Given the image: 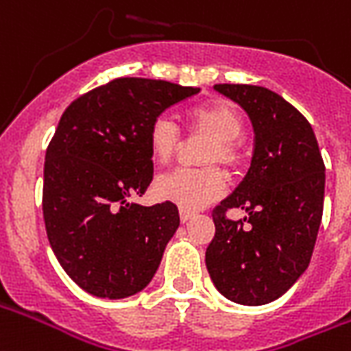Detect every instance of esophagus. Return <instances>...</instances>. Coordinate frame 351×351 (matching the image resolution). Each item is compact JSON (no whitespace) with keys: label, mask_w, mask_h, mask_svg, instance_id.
<instances>
[{"label":"esophagus","mask_w":351,"mask_h":351,"mask_svg":"<svg viewBox=\"0 0 351 351\" xmlns=\"http://www.w3.org/2000/svg\"><path fill=\"white\" fill-rule=\"evenodd\" d=\"M191 217H193V213H191V211L180 210V221H182V223H187V221H189Z\"/></svg>","instance_id":"1"}]
</instances>
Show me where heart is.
<instances>
[{
  "mask_svg": "<svg viewBox=\"0 0 351 351\" xmlns=\"http://www.w3.org/2000/svg\"><path fill=\"white\" fill-rule=\"evenodd\" d=\"M195 134L210 138L202 154V164H221L235 167L241 162V149L237 138L245 132V119L237 108L224 101L200 104L187 112ZM182 145L180 130L167 116H158L149 127V151L158 164H167ZM223 173L217 167L206 169H175L158 176L154 193L158 199L180 206L184 210H199L217 200L224 193Z\"/></svg>",
  "mask_w": 351,
  "mask_h": 351,
  "instance_id": "heart-1",
  "label": "heart"
}]
</instances>
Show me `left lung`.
Listing matches in <instances>:
<instances>
[{"label":"left lung","mask_w":351,"mask_h":351,"mask_svg":"<svg viewBox=\"0 0 351 351\" xmlns=\"http://www.w3.org/2000/svg\"><path fill=\"white\" fill-rule=\"evenodd\" d=\"M247 112L254 127L250 169L213 210L206 248L213 285L241 306H263L306 272L324 210L326 167L311 125L282 95L252 84H215ZM249 213L230 221L226 211ZM248 222V225H245Z\"/></svg>","instance_id":"8db88e82"}]
</instances>
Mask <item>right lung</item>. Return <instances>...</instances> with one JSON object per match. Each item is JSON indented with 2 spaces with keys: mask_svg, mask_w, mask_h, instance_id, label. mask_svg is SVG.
Listing matches in <instances>:
<instances>
[{
  "mask_svg": "<svg viewBox=\"0 0 351 351\" xmlns=\"http://www.w3.org/2000/svg\"><path fill=\"white\" fill-rule=\"evenodd\" d=\"M200 88L123 77L80 95L58 121L44 164L47 239L71 280L99 298H127L156 274L180 217L141 206L152 180L149 127Z\"/></svg>",
  "mask_w": 351,
  "mask_h": 351,
  "instance_id": "obj_1",
  "label": "right lung"
}]
</instances>
